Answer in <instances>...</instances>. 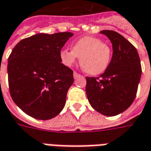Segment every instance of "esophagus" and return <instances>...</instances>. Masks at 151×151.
Listing matches in <instances>:
<instances>
[{"label":"esophagus","instance_id":"34e87169","mask_svg":"<svg viewBox=\"0 0 151 151\" xmlns=\"http://www.w3.org/2000/svg\"><path fill=\"white\" fill-rule=\"evenodd\" d=\"M73 76H74V78L75 79H76L77 77L79 76H80L78 72H76V71H74V73H73Z\"/></svg>","mask_w":151,"mask_h":151}]
</instances>
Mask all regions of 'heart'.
<instances>
[{"label":"heart","instance_id":"heart-1","mask_svg":"<svg viewBox=\"0 0 151 151\" xmlns=\"http://www.w3.org/2000/svg\"><path fill=\"white\" fill-rule=\"evenodd\" d=\"M112 51L108 44L94 37H83L75 42L72 50L63 49L59 57L64 65L71 67L78 57L83 70L86 73L96 76L104 72L110 63Z\"/></svg>","mask_w":151,"mask_h":151}]
</instances>
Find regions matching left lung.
<instances>
[{
	"instance_id": "obj_1",
	"label": "left lung",
	"mask_w": 151,
	"mask_h": 151,
	"mask_svg": "<svg viewBox=\"0 0 151 151\" xmlns=\"http://www.w3.org/2000/svg\"><path fill=\"white\" fill-rule=\"evenodd\" d=\"M101 33L113 44V57L103 74L86 77V94L96 111L113 116L126 110L134 102L142 67L137 49L127 39L113 30Z\"/></svg>"
}]
</instances>
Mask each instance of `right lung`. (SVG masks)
I'll use <instances>...</instances> for the list:
<instances>
[{
    "label": "right lung",
    "mask_w": 151,
    "mask_h": 151,
    "mask_svg": "<svg viewBox=\"0 0 151 151\" xmlns=\"http://www.w3.org/2000/svg\"><path fill=\"white\" fill-rule=\"evenodd\" d=\"M71 36L70 32L33 35L20 41L9 56V93L27 115L49 120L63 110L74 77L59 54Z\"/></svg>",
    "instance_id": "obj_1"
}]
</instances>
